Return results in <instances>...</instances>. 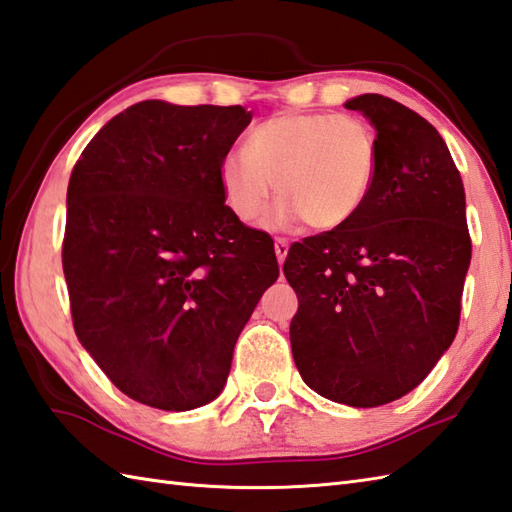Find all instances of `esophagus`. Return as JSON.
<instances>
[{"label": "esophagus", "instance_id": "esophagus-1", "mask_svg": "<svg viewBox=\"0 0 512 512\" xmlns=\"http://www.w3.org/2000/svg\"><path fill=\"white\" fill-rule=\"evenodd\" d=\"M274 252H276L278 263H285L287 252H289V241H287V238H283V236L276 238V241H274Z\"/></svg>", "mask_w": 512, "mask_h": 512}]
</instances>
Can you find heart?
Wrapping results in <instances>:
<instances>
[{
  "mask_svg": "<svg viewBox=\"0 0 512 512\" xmlns=\"http://www.w3.org/2000/svg\"><path fill=\"white\" fill-rule=\"evenodd\" d=\"M378 176V137L369 123L338 112H280L249 132L245 150L223 156L218 181L243 223L267 212L274 190L283 201L276 225L305 221L329 232L367 205Z\"/></svg>",
  "mask_w": 512,
  "mask_h": 512,
  "instance_id": "1",
  "label": "heart"
}]
</instances>
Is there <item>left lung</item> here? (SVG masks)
<instances>
[{
  "label": "left lung",
  "instance_id": "left-lung-1",
  "mask_svg": "<svg viewBox=\"0 0 512 512\" xmlns=\"http://www.w3.org/2000/svg\"><path fill=\"white\" fill-rule=\"evenodd\" d=\"M344 106L375 128L378 176L353 221L289 247L283 271L298 296L289 340L307 387L371 409L413 391L451 347L471 234L440 132L382 95Z\"/></svg>",
  "mask_w": 512,
  "mask_h": 512
}]
</instances>
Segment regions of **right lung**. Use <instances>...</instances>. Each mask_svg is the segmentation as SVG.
Segmentation results:
<instances>
[{
	"label": "right lung",
	"instance_id": "obj_1",
	"mask_svg": "<svg viewBox=\"0 0 512 512\" xmlns=\"http://www.w3.org/2000/svg\"><path fill=\"white\" fill-rule=\"evenodd\" d=\"M252 112L141 101L110 119L68 183L61 263L72 325L110 382L161 411L218 398L278 260L225 205L218 165Z\"/></svg>",
	"mask_w": 512,
	"mask_h": 512
}]
</instances>
